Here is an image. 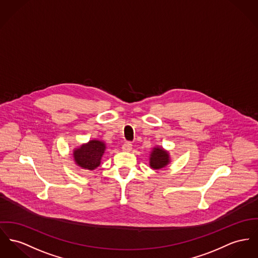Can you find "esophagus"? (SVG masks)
<instances>
[{
    "label": "esophagus",
    "mask_w": 258,
    "mask_h": 258,
    "mask_svg": "<svg viewBox=\"0 0 258 258\" xmlns=\"http://www.w3.org/2000/svg\"><path fill=\"white\" fill-rule=\"evenodd\" d=\"M122 150L124 152H130L132 150V144L129 143V142H126L122 145Z\"/></svg>",
    "instance_id": "esophagus-1"
}]
</instances>
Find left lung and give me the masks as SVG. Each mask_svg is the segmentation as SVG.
I'll use <instances>...</instances> for the list:
<instances>
[{"mask_svg": "<svg viewBox=\"0 0 258 258\" xmlns=\"http://www.w3.org/2000/svg\"><path fill=\"white\" fill-rule=\"evenodd\" d=\"M168 162H169L168 153L163 151L161 148H155L150 158L151 167L154 169H160L166 166Z\"/></svg>", "mask_w": 258, "mask_h": 258, "instance_id": "left-lung-1", "label": "left lung"}]
</instances>
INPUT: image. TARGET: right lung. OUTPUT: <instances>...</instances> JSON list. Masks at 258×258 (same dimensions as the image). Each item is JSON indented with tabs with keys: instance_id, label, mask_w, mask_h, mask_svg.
Returning <instances> with one entry per match:
<instances>
[{
	"instance_id": "add662e5",
	"label": "right lung",
	"mask_w": 258,
	"mask_h": 258,
	"mask_svg": "<svg viewBox=\"0 0 258 258\" xmlns=\"http://www.w3.org/2000/svg\"><path fill=\"white\" fill-rule=\"evenodd\" d=\"M105 145L101 141L93 140L86 145H82L79 149L74 151L75 162L82 168L93 170L101 163Z\"/></svg>"
}]
</instances>
